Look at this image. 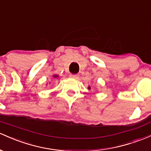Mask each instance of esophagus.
I'll use <instances>...</instances> for the list:
<instances>
[{"label":"esophagus","mask_w":151,"mask_h":151,"mask_svg":"<svg viewBox=\"0 0 151 151\" xmlns=\"http://www.w3.org/2000/svg\"><path fill=\"white\" fill-rule=\"evenodd\" d=\"M70 77L72 78H76V79H77V78H78L79 75H78V74H70Z\"/></svg>","instance_id":"esophagus-1"}]
</instances>
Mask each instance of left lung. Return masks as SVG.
I'll use <instances>...</instances> for the list:
<instances>
[{
	"mask_svg": "<svg viewBox=\"0 0 151 151\" xmlns=\"http://www.w3.org/2000/svg\"><path fill=\"white\" fill-rule=\"evenodd\" d=\"M90 88H90V87H88V89H90Z\"/></svg>",
	"mask_w": 151,
	"mask_h": 151,
	"instance_id": "left-lung-1",
	"label": "left lung"
}]
</instances>
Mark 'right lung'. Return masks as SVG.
<instances>
[{
    "mask_svg": "<svg viewBox=\"0 0 151 151\" xmlns=\"http://www.w3.org/2000/svg\"><path fill=\"white\" fill-rule=\"evenodd\" d=\"M53 78H58V75H53Z\"/></svg>",
    "mask_w": 151,
    "mask_h": 151,
    "instance_id": "obj_1",
    "label": "right lung"
}]
</instances>
